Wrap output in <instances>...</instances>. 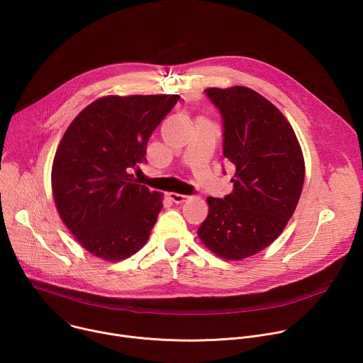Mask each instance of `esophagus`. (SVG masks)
Segmentation results:
<instances>
[{
    "mask_svg": "<svg viewBox=\"0 0 363 363\" xmlns=\"http://www.w3.org/2000/svg\"><path fill=\"white\" fill-rule=\"evenodd\" d=\"M169 198L175 202V203H181L184 201L188 199V195H184V194H177V192H171L169 194Z\"/></svg>",
    "mask_w": 363,
    "mask_h": 363,
    "instance_id": "1",
    "label": "esophagus"
}]
</instances>
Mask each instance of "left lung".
I'll return each instance as SVG.
<instances>
[{"label": "left lung", "mask_w": 363, "mask_h": 363, "mask_svg": "<svg viewBox=\"0 0 363 363\" xmlns=\"http://www.w3.org/2000/svg\"><path fill=\"white\" fill-rule=\"evenodd\" d=\"M223 118V153L235 167L234 189L208 196L201 241L225 260H241L270 245L291 218L304 182V160L283 113L257 91L205 89Z\"/></svg>", "instance_id": "1"}]
</instances>
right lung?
<instances>
[{
	"instance_id": "1",
	"label": "right lung",
	"mask_w": 363,
	"mask_h": 363,
	"mask_svg": "<svg viewBox=\"0 0 363 363\" xmlns=\"http://www.w3.org/2000/svg\"><path fill=\"white\" fill-rule=\"evenodd\" d=\"M178 94L106 96L65 132L51 169L57 211L89 252L119 262L139 251L162 210V194L136 184L150 135Z\"/></svg>"
}]
</instances>
